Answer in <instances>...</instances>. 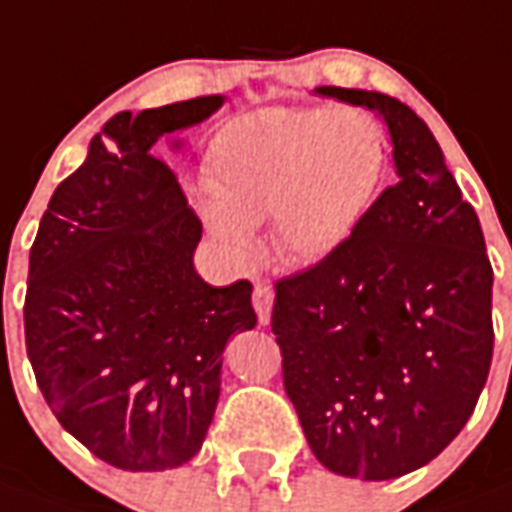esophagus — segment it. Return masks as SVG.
<instances>
[{"instance_id": "34e87169", "label": "esophagus", "mask_w": 512, "mask_h": 512, "mask_svg": "<svg viewBox=\"0 0 512 512\" xmlns=\"http://www.w3.org/2000/svg\"><path fill=\"white\" fill-rule=\"evenodd\" d=\"M252 306H255L260 325H268V322H271V308H273L271 284H255V292H252Z\"/></svg>"}]
</instances>
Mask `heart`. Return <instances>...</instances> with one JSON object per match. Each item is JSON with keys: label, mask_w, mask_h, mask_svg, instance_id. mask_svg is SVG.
I'll return each instance as SVG.
<instances>
[{"label": "heart", "mask_w": 512, "mask_h": 512, "mask_svg": "<svg viewBox=\"0 0 512 512\" xmlns=\"http://www.w3.org/2000/svg\"><path fill=\"white\" fill-rule=\"evenodd\" d=\"M384 174L386 136L365 109H265L212 139L198 214L228 255H252V225L271 217L287 260L319 263L360 228Z\"/></svg>", "instance_id": "obj_1"}]
</instances>
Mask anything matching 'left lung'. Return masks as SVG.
I'll return each mask as SVG.
<instances>
[{
	"label": "left lung",
	"mask_w": 512,
	"mask_h": 512,
	"mask_svg": "<svg viewBox=\"0 0 512 512\" xmlns=\"http://www.w3.org/2000/svg\"><path fill=\"white\" fill-rule=\"evenodd\" d=\"M317 93L384 117L397 185L335 255L276 282L271 330L314 456L389 481L432 462L473 416L494 351V271L427 123L384 93Z\"/></svg>",
	"instance_id": "8db88e82"
}]
</instances>
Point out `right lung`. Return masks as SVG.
<instances>
[{"label": "right lung", "mask_w": 512, "mask_h": 512, "mask_svg": "<svg viewBox=\"0 0 512 512\" xmlns=\"http://www.w3.org/2000/svg\"><path fill=\"white\" fill-rule=\"evenodd\" d=\"M222 101L117 112L56 187L31 244L23 327L39 389L66 432L131 473L201 451L225 343L257 322L247 279L212 287L195 273L201 220L152 155Z\"/></svg>", "instance_id": "obj_1"}]
</instances>
